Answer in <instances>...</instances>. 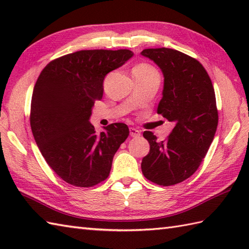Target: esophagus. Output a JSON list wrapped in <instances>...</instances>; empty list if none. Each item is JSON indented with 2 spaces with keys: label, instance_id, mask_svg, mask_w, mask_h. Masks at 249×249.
I'll return each instance as SVG.
<instances>
[{
  "label": "esophagus",
  "instance_id": "34e87169",
  "mask_svg": "<svg viewBox=\"0 0 249 249\" xmlns=\"http://www.w3.org/2000/svg\"><path fill=\"white\" fill-rule=\"evenodd\" d=\"M129 135H130V137H134V138H136V137H139L141 135V131L139 129L131 127V128H129Z\"/></svg>",
  "mask_w": 249,
  "mask_h": 249
}]
</instances>
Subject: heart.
Here are the masks:
<instances>
[{
    "instance_id": "b5f03b06",
    "label": "heart",
    "mask_w": 249,
    "mask_h": 249,
    "mask_svg": "<svg viewBox=\"0 0 249 249\" xmlns=\"http://www.w3.org/2000/svg\"><path fill=\"white\" fill-rule=\"evenodd\" d=\"M133 73H135V75H143V76L158 75L157 71L154 67L149 65V64H145V63H142V64L137 65L133 70Z\"/></svg>"
}]
</instances>
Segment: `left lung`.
Returning <instances> with one entry per match:
<instances>
[{
    "instance_id": "8db88e82",
    "label": "left lung",
    "mask_w": 249,
    "mask_h": 249,
    "mask_svg": "<svg viewBox=\"0 0 249 249\" xmlns=\"http://www.w3.org/2000/svg\"><path fill=\"white\" fill-rule=\"evenodd\" d=\"M163 75L162 98L157 113L173 122L165 141L144 131L150 152L141 169L151 182L171 186L196 172L209 151L218 124V111L212 81L197 60L174 49H144Z\"/></svg>"
}]
</instances>
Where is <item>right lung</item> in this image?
<instances>
[{"label":"right lung","mask_w":249,"mask_h":249,"mask_svg":"<svg viewBox=\"0 0 249 249\" xmlns=\"http://www.w3.org/2000/svg\"><path fill=\"white\" fill-rule=\"evenodd\" d=\"M133 51L81 50L51 61L37 79L30 123L36 144L63 181L92 187L109 177L113 156L127 138L124 123L96 134L89 123L107 73L125 64Z\"/></svg>","instance_id":"right-lung-1"}]
</instances>
